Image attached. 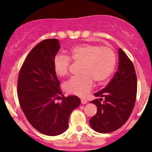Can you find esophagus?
Wrapping results in <instances>:
<instances>
[{
    "instance_id": "esophagus-1",
    "label": "esophagus",
    "mask_w": 152,
    "mask_h": 152,
    "mask_svg": "<svg viewBox=\"0 0 152 152\" xmlns=\"http://www.w3.org/2000/svg\"><path fill=\"white\" fill-rule=\"evenodd\" d=\"M81 102L82 104H86V103H87V101L86 100V99H81Z\"/></svg>"
}]
</instances>
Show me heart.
<instances>
[{"mask_svg": "<svg viewBox=\"0 0 152 152\" xmlns=\"http://www.w3.org/2000/svg\"><path fill=\"white\" fill-rule=\"evenodd\" d=\"M69 56L58 55L53 59L54 73L59 77L69 74L71 60L81 64V75L69 80L64 84L68 93L84 96L94 86V81L103 83L114 72L116 57L114 50L107 46L85 43L74 47Z\"/></svg>", "mask_w": 152, "mask_h": 152, "instance_id": "obj_1", "label": "heart"}]
</instances>
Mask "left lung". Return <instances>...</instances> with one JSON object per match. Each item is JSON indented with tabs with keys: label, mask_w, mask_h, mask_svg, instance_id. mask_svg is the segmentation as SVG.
Instances as JSON below:
<instances>
[{
	"label": "left lung",
	"mask_w": 152,
	"mask_h": 152,
	"mask_svg": "<svg viewBox=\"0 0 152 152\" xmlns=\"http://www.w3.org/2000/svg\"><path fill=\"white\" fill-rule=\"evenodd\" d=\"M118 54L116 74L105 88L94 94L100 99L91 102L97 106V112L90 118V126L99 133H110L121 127L135 105L137 79L133 63L121 48ZM102 98L104 99L103 102Z\"/></svg>",
	"instance_id": "left-lung-1"
}]
</instances>
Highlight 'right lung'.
<instances>
[{
	"label": "right lung",
	"instance_id": "add662e5",
	"mask_svg": "<svg viewBox=\"0 0 152 152\" xmlns=\"http://www.w3.org/2000/svg\"><path fill=\"white\" fill-rule=\"evenodd\" d=\"M58 39H46L31 50L18 78V101L31 125L48 136L64 133L71 113L81 104L76 96L64 97L54 73L53 59L60 49ZM56 99L62 102L56 103Z\"/></svg>",
	"mask_w": 152,
	"mask_h": 152
}]
</instances>
